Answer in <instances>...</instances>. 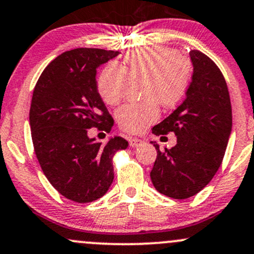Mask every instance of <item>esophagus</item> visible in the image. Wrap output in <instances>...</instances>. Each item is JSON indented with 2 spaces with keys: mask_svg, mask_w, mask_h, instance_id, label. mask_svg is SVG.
Instances as JSON below:
<instances>
[{
  "mask_svg": "<svg viewBox=\"0 0 254 254\" xmlns=\"http://www.w3.org/2000/svg\"><path fill=\"white\" fill-rule=\"evenodd\" d=\"M129 144L130 147H138L141 146V144H143V141L140 140V138H130L129 140Z\"/></svg>",
  "mask_w": 254,
  "mask_h": 254,
  "instance_id": "obj_1",
  "label": "esophagus"
}]
</instances>
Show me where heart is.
Wrapping results in <instances>:
<instances>
[{
    "mask_svg": "<svg viewBox=\"0 0 254 254\" xmlns=\"http://www.w3.org/2000/svg\"><path fill=\"white\" fill-rule=\"evenodd\" d=\"M190 64L177 50L164 46L144 47L124 57L122 66L108 64L97 79V90L106 104L118 105L130 82L143 80L140 104L124 105L117 111L118 127L129 133L143 132L160 117V108L174 107L185 95L190 79Z\"/></svg>",
    "mask_w": 254,
    "mask_h": 254,
    "instance_id": "1",
    "label": "heart"
}]
</instances>
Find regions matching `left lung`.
<instances>
[{
	"instance_id": "left-lung-1",
	"label": "left lung",
	"mask_w": 254,
	"mask_h": 254,
	"mask_svg": "<svg viewBox=\"0 0 254 254\" xmlns=\"http://www.w3.org/2000/svg\"><path fill=\"white\" fill-rule=\"evenodd\" d=\"M189 54L194 71L186 100L152 129L157 136H177V144L170 149L160 150L154 143L158 155L150 171L155 189L174 199H188L210 183L222 164L233 125L221 69L199 50Z\"/></svg>"
}]
</instances>
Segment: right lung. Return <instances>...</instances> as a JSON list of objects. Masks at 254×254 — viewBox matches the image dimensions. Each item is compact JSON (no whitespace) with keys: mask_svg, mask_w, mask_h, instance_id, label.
Masks as SVG:
<instances>
[{"mask_svg":"<svg viewBox=\"0 0 254 254\" xmlns=\"http://www.w3.org/2000/svg\"><path fill=\"white\" fill-rule=\"evenodd\" d=\"M119 52L77 48L44 68L33 89L30 127L42 171L66 199L79 204L104 196L113 182V157L127 147L116 136L102 144L88 129L110 132L113 118L97 91L96 68Z\"/></svg>","mask_w":254,"mask_h":254,"instance_id":"obj_1","label":"right lung"}]
</instances>
